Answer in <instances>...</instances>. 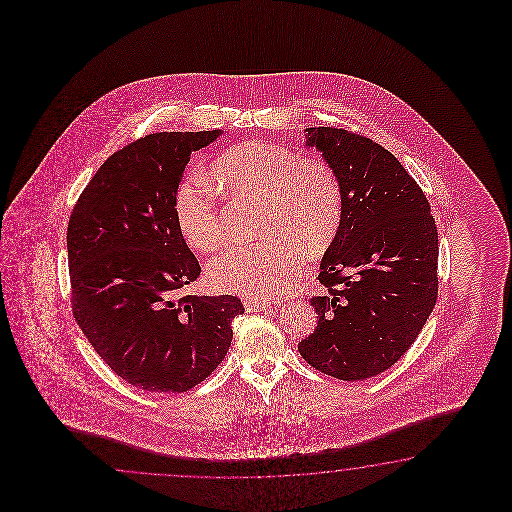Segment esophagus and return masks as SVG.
I'll return each mask as SVG.
<instances>
[{"label": "esophagus", "instance_id": "34e87169", "mask_svg": "<svg viewBox=\"0 0 512 512\" xmlns=\"http://www.w3.org/2000/svg\"><path fill=\"white\" fill-rule=\"evenodd\" d=\"M269 304L267 302H260V300H245V309L247 311H254V313H258V311H263V309H267Z\"/></svg>", "mask_w": 512, "mask_h": 512}]
</instances>
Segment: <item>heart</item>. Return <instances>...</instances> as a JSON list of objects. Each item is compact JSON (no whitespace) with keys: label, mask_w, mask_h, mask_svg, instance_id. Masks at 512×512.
I'll return each mask as SVG.
<instances>
[{"label":"heart","mask_w":512,"mask_h":512,"mask_svg":"<svg viewBox=\"0 0 512 512\" xmlns=\"http://www.w3.org/2000/svg\"><path fill=\"white\" fill-rule=\"evenodd\" d=\"M212 174L230 196L256 199L261 238L234 245L208 263V283L219 293L274 298L304 271V254L322 256L344 219V188L337 168L276 142H245L221 153ZM177 227L190 247L214 252L225 227L205 175L185 177L174 197Z\"/></svg>","instance_id":"heart-1"}]
</instances>
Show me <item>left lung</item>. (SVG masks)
<instances>
[{
    "label": "left lung",
    "mask_w": 512,
    "mask_h": 512,
    "mask_svg": "<svg viewBox=\"0 0 512 512\" xmlns=\"http://www.w3.org/2000/svg\"><path fill=\"white\" fill-rule=\"evenodd\" d=\"M305 141L337 168L344 219L320 263L315 331L298 351L315 370L364 381L414 344L437 300V227L425 192L381 144L342 128Z\"/></svg>",
    "instance_id": "8db88e82"
}]
</instances>
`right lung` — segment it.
<instances>
[{
    "instance_id": "right-lung-1",
    "label": "right lung",
    "mask_w": 512,
    "mask_h": 512,
    "mask_svg": "<svg viewBox=\"0 0 512 512\" xmlns=\"http://www.w3.org/2000/svg\"><path fill=\"white\" fill-rule=\"evenodd\" d=\"M221 131H157L109 155L67 225L73 318L100 359L144 392H188L225 359L238 296H179L201 267L174 212L190 153Z\"/></svg>"
}]
</instances>
